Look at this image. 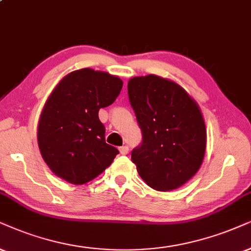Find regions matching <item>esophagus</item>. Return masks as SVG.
I'll return each instance as SVG.
<instances>
[{"label": "esophagus", "mask_w": 251, "mask_h": 251, "mask_svg": "<svg viewBox=\"0 0 251 251\" xmlns=\"http://www.w3.org/2000/svg\"><path fill=\"white\" fill-rule=\"evenodd\" d=\"M128 151H129V148L127 147V146H123V147L119 148V151L122 155H126L128 153Z\"/></svg>", "instance_id": "1"}]
</instances>
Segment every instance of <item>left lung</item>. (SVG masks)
Segmentation results:
<instances>
[{"instance_id":"8db88e82","label":"left lung","mask_w":251,"mask_h":251,"mask_svg":"<svg viewBox=\"0 0 251 251\" xmlns=\"http://www.w3.org/2000/svg\"><path fill=\"white\" fill-rule=\"evenodd\" d=\"M127 90L142 134L132 162L151 188H179L198 171L205 155L201 110L182 87L156 75L131 78Z\"/></svg>"}]
</instances>
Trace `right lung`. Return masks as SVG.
Instances as JSON below:
<instances>
[{
  "label": "right lung",
  "instance_id": "1",
  "mask_svg": "<svg viewBox=\"0 0 251 251\" xmlns=\"http://www.w3.org/2000/svg\"><path fill=\"white\" fill-rule=\"evenodd\" d=\"M123 81L83 68L66 75L44 106L38 145L50 170L72 184H84L102 174L119 151L105 142L98 111L116 100Z\"/></svg>",
  "mask_w": 251,
  "mask_h": 251
}]
</instances>
